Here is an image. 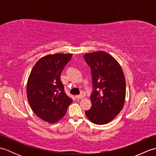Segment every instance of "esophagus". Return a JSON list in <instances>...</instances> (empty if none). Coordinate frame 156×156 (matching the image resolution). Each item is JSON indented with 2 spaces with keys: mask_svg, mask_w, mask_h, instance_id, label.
Here are the masks:
<instances>
[{
  "mask_svg": "<svg viewBox=\"0 0 156 156\" xmlns=\"http://www.w3.org/2000/svg\"><path fill=\"white\" fill-rule=\"evenodd\" d=\"M76 98H77L78 100V99H82V98H83V96L81 95V94H80V95H76Z\"/></svg>",
  "mask_w": 156,
  "mask_h": 156,
  "instance_id": "1",
  "label": "esophagus"
}]
</instances>
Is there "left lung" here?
Returning <instances> with one entry per match:
<instances>
[{"mask_svg":"<svg viewBox=\"0 0 156 156\" xmlns=\"http://www.w3.org/2000/svg\"><path fill=\"white\" fill-rule=\"evenodd\" d=\"M91 68L93 91L92 107L85 114L92 122L105 125L111 121L123 107L126 83L120 64L107 52L98 51L84 55Z\"/></svg>","mask_w":156,"mask_h":156,"instance_id":"8db88e82","label":"left lung"}]
</instances>
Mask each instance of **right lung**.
<instances>
[{
  "label": "right lung",
  "mask_w": 156,
  "mask_h": 156,
  "mask_svg": "<svg viewBox=\"0 0 156 156\" xmlns=\"http://www.w3.org/2000/svg\"><path fill=\"white\" fill-rule=\"evenodd\" d=\"M71 54L48 55L39 59L29 76L27 97L31 109L42 120L54 124L64 117L72 99L60 80Z\"/></svg>",
  "instance_id": "right-lung-1"
}]
</instances>
